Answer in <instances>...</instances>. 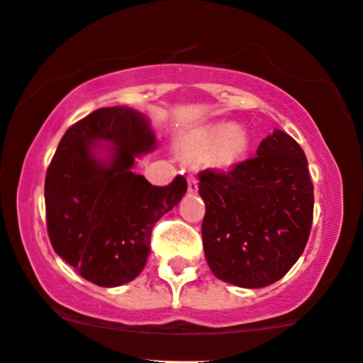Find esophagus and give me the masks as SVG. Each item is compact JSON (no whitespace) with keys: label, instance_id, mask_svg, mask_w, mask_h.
I'll list each match as a JSON object with an SVG mask.
<instances>
[{"label":"esophagus","instance_id":"esophagus-1","mask_svg":"<svg viewBox=\"0 0 363 363\" xmlns=\"http://www.w3.org/2000/svg\"><path fill=\"white\" fill-rule=\"evenodd\" d=\"M196 189H199V181H196L195 175H189V177H188V191L189 193H196Z\"/></svg>","mask_w":363,"mask_h":363}]
</instances>
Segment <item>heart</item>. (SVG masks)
Wrapping results in <instances>:
<instances>
[{"mask_svg":"<svg viewBox=\"0 0 363 363\" xmlns=\"http://www.w3.org/2000/svg\"><path fill=\"white\" fill-rule=\"evenodd\" d=\"M188 155H208L214 163L230 167L237 163L247 151V135L242 128L233 124H214L189 137L184 144Z\"/></svg>","mask_w":363,"mask_h":363,"instance_id":"1","label":"heart"}]
</instances>
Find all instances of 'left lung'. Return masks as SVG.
<instances>
[{
	"label": "left lung",
	"mask_w": 363,
	"mask_h": 363,
	"mask_svg": "<svg viewBox=\"0 0 363 363\" xmlns=\"http://www.w3.org/2000/svg\"><path fill=\"white\" fill-rule=\"evenodd\" d=\"M203 251L212 274L240 288L279 281L303 252L314 193L302 147L281 130L228 174L203 170Z\"/></svg>",
	"instance_id": "8db88e82"
}]
</instances>
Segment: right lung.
I'll use <instances>...</instances> for the list:
<instances>
[{"label":"right lung","mask_w":363,"mask_h":363,"mask_svg":"<svg viewBox=\"0 0 363 363\" xmlns=\"http://www.w3.org/2000/svg\"><path fill=\"white\" fill-rule=\"evenodd\" d=\"M155 149L144 113L98 108L68 128L47 168L50 244L98 286H121L142 272L156 221L188 189L181 175L161 188L131 170L138 156Z\"/></svg>","instance_id":"add662e5"}]
</instances>
